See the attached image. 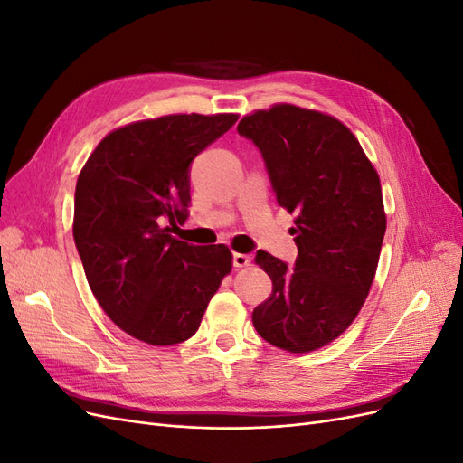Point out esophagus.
<instances>
[{
    "instance_id": "esophagus-1",
    "label": "esophagus",
    "mask_w": 463,
    "mask_h": 463,
    "mask_svg": "<svg viewBox=\"0 0 463 463\" xmlns=\"http://www.w3.org/2000/svg\"><path fill=\"white\" fill-rule=\"evenodd\" d=\"M250 255H245V253H233V266L235 269H245V266L250 264Z\"/></svg>"
}]
</instances>
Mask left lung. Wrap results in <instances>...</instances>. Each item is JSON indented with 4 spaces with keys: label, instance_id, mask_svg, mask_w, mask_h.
Wrapping results in <instances>:
<instances>
[{
    "label": "left lung",
    "instance_id": "1",
    "mask_svg": "<svg viewBox=\"0 0 463 463\" xmlns=\"http://www.w3.org/2000/svg\"><path fill=\"white\" fill-rule=\"evenodd\" d=\"M237 133L259 148L278 204L298 216L296 266L257 250L272 293L253 325L279 349L313 352L369 296L386 232L381 179L354 133L320 111L279 104L243 118Z\"/></svg>",
    "mask_w": 463,
    "mask_h": 463
}]
</instances>
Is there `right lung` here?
Returning a JSON list of instances; mask_svg holds the SVG:
<instances>
[{
  "label": "right lung",
  "instance_id": "1",
  "mask_svg": "<svg viewBox=\"0 0 463 463\" xmlns=\"http://www.w3.org/2000/svg\"><path fill=\"white\" fill-rule=\"evenodd\" d=\"M233 114H181L109 133L77 179L73 237L96 301L152 345L185 342L232 270L226 245L172 235L187 220L191 164L232 129Z\"/></svg>",
  "mask_w": 463,
  "mask_h": 463
}]
</instances>
